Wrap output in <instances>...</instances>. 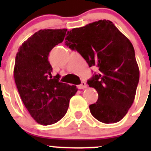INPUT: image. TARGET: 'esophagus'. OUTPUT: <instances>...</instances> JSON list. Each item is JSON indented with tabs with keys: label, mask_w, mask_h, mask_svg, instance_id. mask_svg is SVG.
<instances>
[{
	"label": "esophagus",
	"mask_w": 151,
	"mask_h": 151,
	"mask_svg": "<svg viewBox=\"0 0 151 151\" xmlns=\"http://www.w3.org/2000/svg\"><path fill=\"white\" fill-rule=\"evenodd\" d=\"M77 87H78V89H84V88H87V85H86V83H85V82H82V84L78 85Z\"/></svg>",
	"instance_id": "obj_1"
}]
</instances>
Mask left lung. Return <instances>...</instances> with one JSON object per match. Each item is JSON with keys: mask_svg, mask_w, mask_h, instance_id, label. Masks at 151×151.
<instances>
[{"mask_svg": "<svg viewBox=\"0 0 151 151\" xmlns=\"http://www.w3.org/2000/svg\"><path fill=\"white\" fill-rule=\"evenodd\" d=\"M65 45L78 52L99 72L88 81L98 100L91 113L104 123L120 121L132 105L139 69L132 44L110 20H99L68 31Z\"/></svg>", "mask_w": 151, "mask_h": 151, "instance_id": "left-lung-1", "label": "left lung"}]
</instances>
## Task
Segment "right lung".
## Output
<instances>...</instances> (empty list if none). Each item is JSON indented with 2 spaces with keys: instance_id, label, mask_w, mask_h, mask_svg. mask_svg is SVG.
<instances>
[{
  "instance_id": "1",
  "label": "right lung",
  "mask_w": 151,
  "mask_h": 151,
  "mask_svg": "<svg viewBox=\"0 0 151 151\" xmlns=\"http://www.w3.org/2000/svg\"><path fill=\"white\" fill-rule=\"evenodd\" d=\"M67 29H44L35 33L20 46L16 56L13 76L24 105L31 116L43 125L54 124L65 116L76 85L52 77L48 61L50 50L63 42Z\"/></svg>"
}]
</instances>
